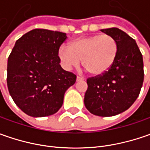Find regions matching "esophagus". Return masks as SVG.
Wrapping results in <instances>:
<instances>
[{
  "label": "esophagus",
  "instance_id": "esophagus-1",
  "mask_svg": "<svg viewBox=\"0 0 150 150\" xmlns=\"http://www.w3.org/2000/svg\"><path fill=\"white\" fill-rule=\"evenodd\" d=\"M84 78H82V77H79V76H78L77 77V82H79V81H83Z\"/></svg>",
  "mask_w": 150,
  "mask_h": 150
}]
</instances>
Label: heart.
I'll return each instance as SVG.
<instances>
[{"instance_id": "heart-1", "label": "heart", "mask_w": 150, "mask_h": 150, "mask_svg": "<svg viewBox=\"0 0 150 150\" xmlns=\"http://www.w3.org/2000/svg\"><path fill=\"white\" fill-rule=\"evenodd\" d=\"M118 53L117 41L109 35H93L73 39L68 47L62 46L58 57L66 69L83 66L93 76L108 72L115 62Z\"/></svg>"}]
</instances>
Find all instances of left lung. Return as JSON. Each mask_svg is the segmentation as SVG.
Instances as JSON below:
<instances>
[{"mask_svg": "<svg viewBox=\"0 0 150 150\" xmlns=\"http://www.w3.org/2000/svg\"><path fill=\"white\" fill-rule=\"evenodd\" d=\"M101 31L117 41L118 57L108 72L87 79L84 104L94 115L110 117L129 108L139 97L144 82V62L135 40L127 33L116 27Z\"/></svg>", "mask_w": 150, "mask_h": 150, "instance_id": "left-lung-1", "label": "left lung"}]
</instances>
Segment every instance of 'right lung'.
I'll return each mask as SVG.
<instances>
[{
	"instance_id": "right-lung-1",
	"label": "right lung",
	"mask_w": 150,
	"mask_h": 150,
	"mask_svg": "<svg viewBox=\"0 0 150 150\" xmlns=\"http://www.w3.org/2000/svg\"><path fill=\"white\" fill-rule=\"evenodd\" d=\"M67 34L34 29L19 38L7 61V87L15 103L32 117L57 112L76 75L59 64V47Z\"/></svg>"
}]
</instances>
